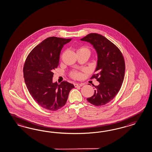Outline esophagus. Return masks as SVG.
<instances>
[{"mask_svg":"<svg viewBox=\"0 0 152 152\" xmlns=\"http://www.w3.org/2000/svg\"><path fill=\"white\" fill-rule=\"evenodd\" d=\"M74 85H75V88H77V87H81L83 85V83H75Z\"/></svg>","mask_w":152,"mask_h":152,"instance_id":"1","label":"esophagus"}]
</instances>
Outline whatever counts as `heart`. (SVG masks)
Returning <instances> with one entry per match:
<instances>
[{"instance_id": "b5f03b06", "label": "heart", "mask_w": 152, "mask_h": 152, "mask_svg": "<svg viewBox=\"0 0 152 152\" xmlns=\"http://www.w3.org/2000/svg\"><path fill=\"white\" fill-rule=\"evenodd\" d=\"M88 52L90 53V50H89V49H88V48H87V47H81V48H80L78 49L77 52ZM71 75H72V76L75 78H79L80 76V74L78 73V72H72V74H71Z\"/></svg>"}]
</instances>
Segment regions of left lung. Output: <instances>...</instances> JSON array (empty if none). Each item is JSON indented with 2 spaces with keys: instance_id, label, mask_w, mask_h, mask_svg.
I'll use <instances>...</instances> for the list:
<instances>
[{
  "instance_id": "left-lung-1",
  "label": "left lung",
  "mask_w": 152,
  "mask_h": 152,
  "mask_svg": "<svg viewBox=\"0 0 152 152\" xmlns=\"http://www.w3.org/2000/svg\"><path fill=\"white\" fill-rule=\"evenodd\" d=\"M90 43L96 52L97 66L92 78L99 83L95 86L92 96L88 101L95 106L105 105L119 91L124 78L125 62L119 49L114 43L97 33H90L80 39Z\"/></svg>"
}]
</instances>
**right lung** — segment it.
Masks as SVG:
<instances>
[{
    "instance_id": "add662e5",
    "label": "right lung",
    "mask_w": 152,
    "mask_h": 152,
    "mask_svg": "<svg viewBox=\"0 0 152 152\" xmlns=\"http://www.w3.org/2000/svg\"><path fill=\"white\" fill-rule=\"evenodd\" d=\"M72 38L48 37L36 46L26 60L23 74L25 83L33 99L42 107L51 111L60 109L75 88L67 81L53 82V70L59 64L61 51Z\"/></svg>"
}]
</instances>
